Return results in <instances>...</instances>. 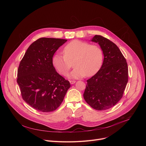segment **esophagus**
<instances>
[{"mask_svg":"<svg viewBox=\"0 0 146 146\" xmlns=\"http://www.w3.org/2000/svg\"><path fill=\"white\" fill-rule=\"evenodd\" d=\"M69 82H70V83L71 84H74V83L76 82V81L75 80H70Z\"/></svg>","mask_w":146,"mask_h":146,"instance_id":"34e87169","label":"esophagus"}]
</instances>
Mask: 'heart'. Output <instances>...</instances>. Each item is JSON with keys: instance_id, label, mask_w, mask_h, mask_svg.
I'll list each match as a JSON object with an SVG mask.
<instances>
[{"instance_id": "obj_1", "label": "heart", "mask_w": 146, "mask_h": 146, "mask_svg": "<svg viewBox=\"0 0 146 146\" xmlns=\"http://www.w3.org/2000/svg\"><path fill=\"white\" fill-rule=\"evenodd\" d=\"M63 54L64 55H54L52 65L60 74L66 76L73 64L74 68L69 74L71 78L94 75L100 68L103 60V52L99 46L78 40L67 44L63 49Z\"/></svg>"}]
</instances>
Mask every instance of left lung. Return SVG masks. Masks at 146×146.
I'll list each match as a JSON object with an SVG mask.
<instances>
[{"label": "left lung", "mask_w": 146, "mask_h": 146, "mask_svg": "<svg viewBox=\"0 0 146 146\" xmlns=\"http://www.w3.org/2000/svg\"><path fill=\"white\" fill-rule=\"evenodd\" d=\"M91 40L100 46L104 59L99 71L87 80L83 96L93 109L105 110L123 96L128 81V64L119 48L108 38L95 35Z\"/></svg>", "instance_id": "obj_1"}]
</instances>
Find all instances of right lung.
Here are the masks:
<instances>
[{"mask_svg": "<svg viewBox=\"0 0 146 146\" xmlns=\"http://www.w3.org/2000/svg\"><path fill=\"white\" fill-rule=\"evenodd\" d=\"M67 40L41 37L31 44L20 62L17 82L24 100L35 110L55 111L63 102L70 82L52 62L54 53Z\"/></svg>", "mask_w": 146, "mask_h": 146, "instance_id": "right-lung-1", "label": "right lung"}]
</instances>
